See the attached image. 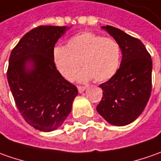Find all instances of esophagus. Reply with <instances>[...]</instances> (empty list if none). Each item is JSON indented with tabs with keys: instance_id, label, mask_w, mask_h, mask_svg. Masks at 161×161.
Masks as SVG:
<instances>
[{
	"instance_id": "esophagus-1",
	"label": "esophagus",
	"mask_w": 161,
	"mask_h": 161,
	"mask_svg": "<svg viewBox=\"0 0 161 161\" xmlns=\"http://www.w3.org/2000/svg\"><path fill=\"white\" fill-rule=\"evenodd\" d=\"M77 89H78V92L81 93V92H83L86 89V87H85V86H80V85H79V86H77Z\"/></svg>"
}]
</instances>
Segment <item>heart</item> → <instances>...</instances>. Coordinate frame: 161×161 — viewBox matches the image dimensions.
<instances>
[{
	"label": "heart",
	"instance_id": "obj_1",
	"mask_svg": "<svg viewBox=\"0 0 161 161\" xmlns=\"http://www.w3.org/2000/svg\"><path fill=\"white\" fill-rule=\"evenodd\" d=\"M53 61L58 72L67 80H72L81 66L84 69L77 78L96 82L109 80L117 72L121 62V48L112 38L90 31L75 35L68 40L66 47L53 51Z\"/></svg>",
	"mask_w": 161,
	"mask_h": 161
}]
</instances>
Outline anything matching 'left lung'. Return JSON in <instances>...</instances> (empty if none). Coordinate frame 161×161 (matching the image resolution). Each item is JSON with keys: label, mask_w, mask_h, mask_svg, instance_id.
Returning a JSON list of instances; mask_svg holds the SVG:
<instances>
[{"label": "left lung", "mask_w": 161, "mask_h": 161, "mask_svg": "<svg viewBox=\"0 0 161 161\" xmlns=\"http://www.w3.org/2000/svg\"><path fill=\"white\" fill-rule=\"evenodd\" d=\"M102 28L117 41L122 58L114 76L99 85L103 96L97 111L110 124L124 126L140 115L149 100L153 62L141 40L113 26Z\"/></svg>", "instance_id": "obj_1"}]
</instances>
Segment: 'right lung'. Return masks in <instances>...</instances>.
<instances>
[{
  "label": "right lung",
  "mask_w": 161,
  "mask_h": 161,
  "mask_svg": "<svg viewBox=\"0 0 161 161\" xmlns=\"http://www.w3.org/2000/svg\"><path fill=\"white\" fill-rule=\"evenodd\" d=\"M65 31V26L36 27L20 39L8 60V82L18 111L40 131L61 126L78 94L76 85L58 72L53 61L54 45ZM29 62L31 69H27Z\"/></svg>",
  "instance_id": "right-lung-1"
}]
</instances>
